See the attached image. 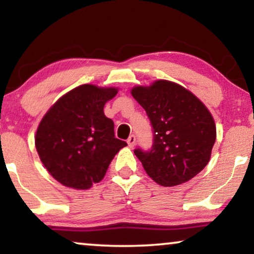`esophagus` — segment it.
Listing matches in <instances>:
<instances>
[{"mask_svg": "<svg viewBox=\"0 0 254 254\" xmlns=\"http://www.w3.org/2000/svg\"><path fill=\"white\" fill-rule=\"evenodd\" d=\"M127 145H129L130 147H133L134 145H136V136H134V134H131V136L127 138Z\"/></svg>", "mask_w": 254, "mask_h": 254, "instance_id": "34e87169", "label": "esophagus"}]
</instances>
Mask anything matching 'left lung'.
Listing matches in <instances>:
<instances>
[{
	"instance_id": "left-lung-1",
	"label": "left lung",
	"mask_w": 254,
	"mask_h": 254,
	"mask_svg": "<svg viewBox=\"0 0 254 254\" xmlns=\"http://www.w3.org/2000/svg\"><path fill=\"white\" fill-rule=\"evenodd\" d=\"M153 131L150 150L134 148L144 170L157 184L177 186L207 166L216 140L214 118L203 103L174 82L159 80L133 88Z\"/></svg>"
}]
</instances>
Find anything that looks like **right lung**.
Segmentation results:
<instances>
[{"label": "right lung", "instance_id": "1", "mask_svg": "<svg viewBox=\"0 0 254 254\" xmlns=\"http://www.w3.org/2000/svg\"><path fill=\"white\" fill-rule=\"evenodd\" d=\"M116 88L82 84L57 101L40 122L36 148L50 174L67 187L88 189L102 180L127 143L115 137L103 113Z\"/></svg>", "mask_w": 254, "mask_h": 254}]
</instances>
